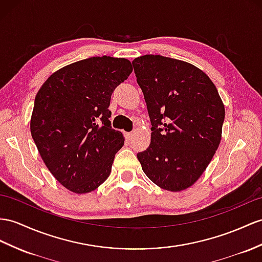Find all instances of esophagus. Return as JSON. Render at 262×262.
<instances>
[{
  "label": "esophagus",
  "mask_w": 262,
  "mask_h": 262,
  "mask_svg": "<svg viewBox=\"0 0 262 262\" xmlns=\"http://www.w3.org/2000/svg\"><path fill=\"white\" fill-rule=\"evenodd\" d=\"M124 137H125L127 140H131L132 137H133V133H132V132H124Z\"/></svg>",
  "instance_id": "obj_1"
}]
</instances>
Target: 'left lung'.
Here are the masks:
<instances>
[{"label":"left lung","instance_id":"8db88e82","mask_svg":"<svg viewBox=\"0 0 262 262\" xmlns=\"http://www.w3.org/2000/svg\"><path fill=\"white\" fill-rule=\"evenodd\" d=\"M151 121V143L137 157L149 179L182 191L199 179L221 141L225 105L213 82L181 60L146 54L132 61Z\"/></svg>","mask_w":262,"mask_h":262}]
</instances>
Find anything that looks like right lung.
I'll use <instances>...</instances> for the list:
<instances>
[{"label": "right lung", "mask_w": 262, "mask_h": 262, "mask_svg": "<svg viewBox=\"0 0 262 262\" xmlns=\"http://www.w3.org/2000/svg\"><path fill=\"white\" fill-rule=\"evenodd\" d=\"M131 72L122 57H89L57 70L36 94L32 138L51 173L74 193L91 192L111 173L124 139L111 127L107 107Z\"/></svg>", "instance_id": "obj_1"}]
</instances>
